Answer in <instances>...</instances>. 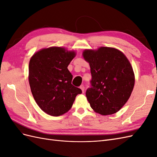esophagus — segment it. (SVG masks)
Instances as JSON below:
<instances>
[{"mask_svg":"<svg viewBox=\"0 0 157 157\" xmlns=\"http://www.w3.org/2000/svg\"><path fill=\"white\" fill-rule=\"evenodd\" d=\"M80 88L82 90V92H84V85H81V86H80Z\"/></svg>","mask_w":157,"mask_h":157,"instance_id":"obj_1","label":"esophagus"}]
</instances>
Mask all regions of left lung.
Listing matches in <instances>:
<instances>
[{
    "label": "left lung",
    "instance_id": "obj_1",
    "mask_svg": "<svg viewBox=\"0 0 157 157\" xmlns=\"http://www.w3.org/2000/svg\"><path fill=\"white\" fill-rule=\"evenodd\" d=\"M90 63L92 79L86 96L90 106L102 115L118 111L129 99L134 86V74L124 54L117 49L101 47L83 52Z\"/></svg>",
    "mask_w": 157,
    "mask_h": 157
}]
</instances>
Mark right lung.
I'll list each match as a JSON object with an SVG mask.
<instances>
[{"mask_svg": "<svg viewBox=\"0 0 157 157\" xmlns=\"http://www.w3.org/2000/svg\"><path fill=\"white\" fill-rule=\"evenodd\" d=\"M75 56L61 47L42 49L32 56L29 65V82L37 105L50 115L67 113L76 96L82 93L71 84L73 75L67 69Z\"/></svg>", "mask_w": 157, "mask_h": 157, "instance_id": "1", "label": "right lung"}]
</instances>
